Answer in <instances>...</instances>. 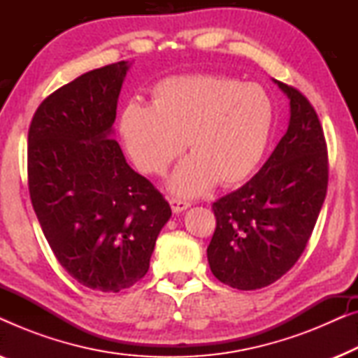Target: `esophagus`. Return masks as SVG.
<instances>
[{"label": "esophagus", "mask_w": 358, "mask_h": 358, "mask_svg": "<svg viewBox=\"0 0 358 358\" xmlns=\"http://www.w3.org/2000/svg\"><path fill=\"white\" fill-rule=\"evenodd\" d=\"M169 203H171V208H173L174 213H180V212H182V210L190 207V202H187V200L176 199V197H171L169 199Z\"/></svg>", "instance_id": "esophagus-1"}]
</instances>
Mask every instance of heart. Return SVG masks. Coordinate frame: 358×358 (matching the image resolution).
<instances>
[{"instance_id":"obj_1","label":"heart","mask_w":358,"mask_h":358,"mask_svg":"<svg viewBox=\"0 0 358 358\" xmlns=\"http://www.w3.org/2000/svg\"><path fill=\"white\" fill-rule=\"evenodd\" d=\"M273 124L271 96L256 83L215 73L164 78L151 87V106L129 101L119 134L136 168L163 176L184 153L171 187L184 195L243 182L267 148Z\"/></svg>"}]
</instances>
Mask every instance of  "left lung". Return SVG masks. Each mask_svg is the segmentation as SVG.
<instances>
[{"label":"left lung","instance_id":"1","mask_svg":"<svg viewBox=\"0 0 358 358\" xmlns=\"http://www.w3.org/2000/svg\"><path fill=\"white\" fill-rule=\"evenodd\" d=\"M277 83L290 97L287 134L249 182L212 205L210 268L238 290L271 285L295 266L327 192V145L315 107L296 87Z\"/></svg>","mask_w":358,"mask_h":358}]
</instances>
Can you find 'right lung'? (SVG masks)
Segmentation results:
<instances>
[{"label": "right lung", "mask_w": 358, "mask_h": 358, "mask_svg": "<svg viewBox=\"0 0 358 358\" xmlns=\"http://www.w3.org/2000/svg\"><path fill=\"white\" fill-rule=\"evenodd\" d=\"M127 70L112 63L52 92L27 135L29 194L57 261L81 285L114 293L145 277L171 217L110 138Z\"/></svg>", "instance_id": "add662e5"}]
</instances>
